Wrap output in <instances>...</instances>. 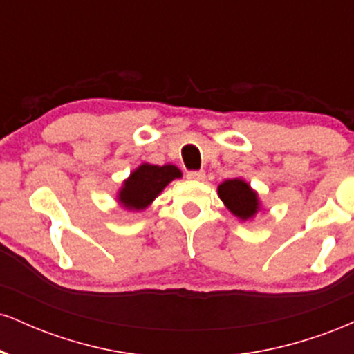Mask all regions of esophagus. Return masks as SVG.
Masks as SVG:
<instances>
[{"label":"esophagus","mask_w":354,"mask_h":354,"mask_svg":"<svg viewBox=\"0 0 354 354\" xmlns=\"http://www.w3.org/2000/svg\"><path fill=\"white\" fill-rule=\"evenodd\" d=\"M186 176H188L189 180L201 181V180H205V171H188V174H186Z\"/></svg>","instance_id":"obj_1"}]
</instances>
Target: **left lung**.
<instances>
[{
	"label": "left lung",
	"mask_w": 354,
	"mask_h": 354,
	"mask_svg": "<svg viewBox=\"0 0 354 354\" xmlns=\"http://www.w3.org/2000/svg\"><path fill=\"white\" fill-rule=\"evenodd\" d=\"M218 194L234 216L248 219L253 218L259 209L258 194L243 180H226L218 186Z\"/></svg>",
	"instance_id": "8db88e82"
}]
</instances>
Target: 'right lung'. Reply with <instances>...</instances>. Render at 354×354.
<instances>
[{"label":"right lung","mask_w":354,"mask_h":354,"mask_svg":"<svg viewBox=\"0 0 354 354\" xmlns=\"http://www.w3.org/2000/svg\"><path fill=\"white\" fill-rule=\"evenodd\" d=\"M174 178H181V171L173 165H141L124 181L120 191L121 205L128 209H145Z\"/></svg>","instance_id":"1"}]
</instances>
